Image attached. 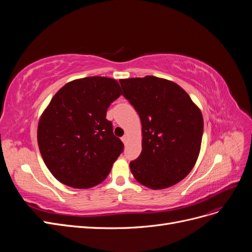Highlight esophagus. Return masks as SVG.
<instances>
[{
	"label": "esophagus",
	"instance_id": "34e87169",
	"mask_svg": "<svg viewBox=\"0 0 252 252\" xmlns=\"http://www.w3.org/2000/svg\"><path fill=\"white\" fill-rule=\"evenodd\" d=\"M122 141H123V143L126 144V142H127V135L126 134H124L123 136H122Z\"/></svg>",
	"mask_w": 252,
	"mask_h": 252
}]
</instances>
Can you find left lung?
<instances>
[{
	"label": "left lung",
	"instance_id": "1",
	"mask_svg": "<svg viewBox=\"0 0 252 252\" xmlns=\"http://www.w3.org/2000/svg\"><path fill=\"white\" fill-rule=\"evenodd\" d=\"M142 123V152L130 162L134 179L151 189L175 185L200 154L204 122L184 89L154 75L120 80Z\"/></svg>",
	"mask_w": 252,
	"mask_h": 252
}]
</instances>
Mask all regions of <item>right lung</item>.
<instances>
[{
  "label": "right lung",
  "instance_id": "obj_1",
  "mask_svg": "<svg viewBox=\"0 0 252 252\" xmlns=\"http://www.w3.org/2000/svg\"><path fill=\"white\" fill-rule=\"evenodd\" d=\"M122 94L119 83L88 77L61 88L44 111L37 143L47 168L58 181L74 188L102 183L124 150L106 113Z\"/></svg>",
  "mask_w": 252,
  "mask_h": 252
}]
</instances>
